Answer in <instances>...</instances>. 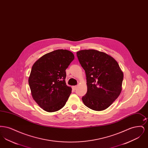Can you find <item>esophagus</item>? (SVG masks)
Listing matches in <instances>:
<instances>
[{"instance_id": "34e87169", "label": "esophagus", "mask_w": 148, "mask_h": 148, "mask_svg": "<svg viewBox=\"0 0 148 148\" xmlns=\"http://www.w3.org/2000/svg\"><path fill=\"white\" fill-rule=\"evenodd\" d=\"M77 85H75V86H73V89L74 90H75L77 89Z\"/></svg>"}]
</instances>
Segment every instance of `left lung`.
<instances>
[{
    "label": "left lung",
    "mask_w": 148,
    "mask_h": 148,
    "mask_svg": "<svg viewBox=\"0 0 148 148\" xmlns=\"http://www.w3.org/2000/svg\"><path fill=\"white\" fill-rule=\"evenodd\" d=\"M77 56L86 77L87 92L82 97L85 106L95 111L105 110L121 91L124 76L119 64L113 57L96 50H80Z\"/></svg>",
    "instance_id": "obj_1"
}]
</instances>
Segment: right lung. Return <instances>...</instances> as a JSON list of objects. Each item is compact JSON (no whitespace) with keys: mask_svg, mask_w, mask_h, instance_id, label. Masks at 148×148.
<instances>
[{"mask_svg":"<svg viewBox=\"0 0 148 148\" xmlns=\"http://www.w3.org/2000/svg\"><path fill=\"white\" fill-rule=\"evenodd\" d=\"M74 59L70 51L58 49L44 55L33 64L29 85L33 98L45 111L56 112L65 105L71 92L65 83V70Z\"/></svg>","mask_w":148,"mask_h":148,"instance_id":"add662e5","label":"right lung"}]
</instances>
